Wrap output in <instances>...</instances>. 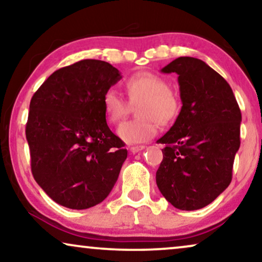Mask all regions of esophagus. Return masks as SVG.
Instances as JSON below:
<instances>
[{
    "instance_id": "obj_1",
    "label": "esophagus",
    "mask_w": 262,
    "mask_h": 262,
    "mask_svg": "<svg viewBox=\"0 0 262 262\" xmlns=\"http://www.w3.org/2000/svg\"><path fill=\"white\" fill-rule=\"evenodd\" d=\"M144 148H145L144 145H136V146H130V149L128 150H130L131 154H137L139 151H142Z\"/></svg>"
}]
</instances>
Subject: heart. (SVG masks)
I'll return each mask as SVG.
<instances>
[{
    "label": "heart",
    "mask_w": 262,
    "mask_h": 262,
    "mask_svg": "<svg viewBox=\"0 0 262 262\" xmlns=\"http://www.w3.org/2000/svg\"><path fill=\"white\" fill-rule=\"evenodd\" d=\"M125 91L131 105H136L137 118L125 121L117 134L127 144H138L151 139L161 124H169L180 111V101L162 77L151 73H138L125 81ZM128 102L114 89L102 96V106L110 124H118L128 112Z\"/></svg>",
    "instance_id": "1"
}]
</instances>
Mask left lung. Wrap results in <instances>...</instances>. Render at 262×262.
Here are the masks:
<instances>
[{
	"label": "left lung",
	"instance_id": "1",
	"mask_svg": "<svg viewBox=\"0 0 262 262\" xmlns=\"http://www.w3.org/2000/svg\"><path fill=\"white\" fill-rule=\"evenodd\" d=\"M161 71L179 75L182 107L157 141L166 146L156 184L174 207L198 210L230 185L241 111L228 82L203 60L179 57Z\"/></svg>",
	"mask_w": 262,
	"mask_h": 262
}]
</instances>
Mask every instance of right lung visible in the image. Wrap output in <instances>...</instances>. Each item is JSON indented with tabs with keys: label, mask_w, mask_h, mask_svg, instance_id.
I'll return each instance as SVG.
<instances>
[{
	"label": "right lung",
	"mask_w": 262,
	"mask_h": 262,
	"mask_svg": "<svg viewBox=\"0 0 262 262\" xmlns=\"http://www.w3.org/2000/svg\"><path fill=\"white\" fill-rule=\"evenodd\" d=\"M120 78L110 63L83 59L56 70L32 96L26 124L32 174L59 205H98L118 180L127 150L106 123L102 96Z\"/></svg>",
	"instance_id": "right-lung-1"
}]
</instances>
